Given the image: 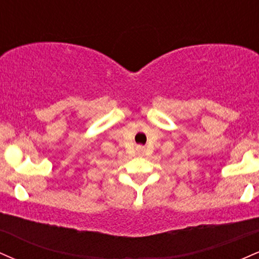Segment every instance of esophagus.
<instances>
[{"label": "esophagus", "mask_w": 259, "mask_h": 259, "mask_svg": "<svg viewBox=\"0 0 259 259\" xmlns=\"http://www.w3.org/2000/svg\"><path fill=\"white\" fill-rule=\"evenodd\" d=\"M144 152H145V148L144 147H139L138 148V153L139 154H144Z\"/></svg>", "instance_id": "34e87169"}]
</instances>
